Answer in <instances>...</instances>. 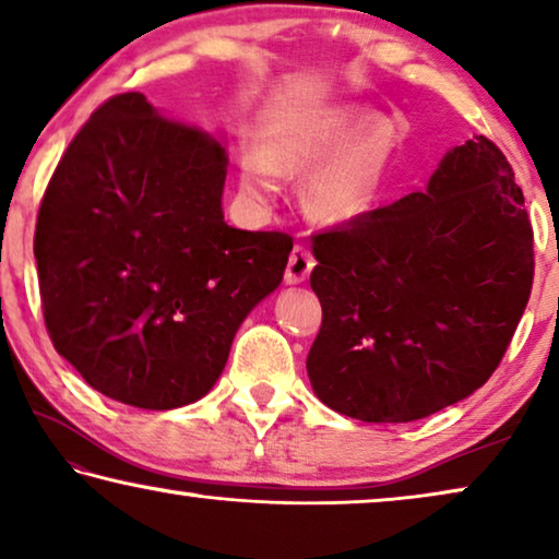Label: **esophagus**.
Here are the masks:
<instances>
[{"label": "esophagus", "mask_w": 559, "mask_h": 559, "mask_svg": "<svg viewBox=\"0 0 559 559\" xmlns=\"http://www.w3.org/2000/svg\"><path fill=\"white\" fill-rule=\"evenodd\" d=\"M314 266V260L312 254L307 252L305 247H295L293 254H289V262H287V270H285V282L287 285H299V282H305L307 277H310Z\"/></svg>", "instance_id": "34e87169"}]
</instances>
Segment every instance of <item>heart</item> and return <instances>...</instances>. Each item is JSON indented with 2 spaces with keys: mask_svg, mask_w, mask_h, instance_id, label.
I'll return each instance as SVG.
<instances>
[{
  "mask_svg": "<svg viewBox=\"0 0 559 559\" xmlns=\"http://www.w3.org/2000/svg\"><path fill=\"white\" fill-rule=\"evenodd\" d=\"M393 126L368 118L353 105L312 112L280 126L264 145H245L239 179L249 197L272 199L280 189V168L307 171L302 201L322 222H355L383 197L393 158Z\"/></svg>",
  "mask_w": 559,
  "mask_h": 559,
  "instance_id": "1",
  "label": "heart"
}]
</instances>
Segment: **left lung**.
Returning a JSON list of instances; mask_svg holds the SVG:
<instances>
[{"instance_id": "8db88e82", "label": "left lung", "mask_w": 559, "mask_h": 559, "mask_svg": "<svg viewBox=\"0 0 559 559\" xmlns=\"http://www.w3.org/2000/svg\"><path fill=\"white\" fill-rule=\"evenodd\" d=\"M322 325L312 391L337 414L406 424L487 383L535 277L514 171L484 135L451 148L426 191L314 234Z\"/></svg>"}]
</instances>
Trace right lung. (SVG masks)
Listing matches in <instances>:
<instances>
[{
	"label": "right lung",
	"instance_id": "1",
	"mask_svg": "<svg viewBox=\"0 0 559 559\" xmlns=\"http://www.w3.org/2000/svg\"><path fill=\"white\" fill-rule=\"evenodd\" d=\"M224 145L141 93L103 103L60 158L35 231L47 333L95 391L168 411L212 391L293 237L224 222Z\"/></svg>",
	"mask_w": 559,
	"mask_h": 559
}]
</instances>
